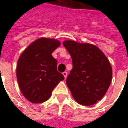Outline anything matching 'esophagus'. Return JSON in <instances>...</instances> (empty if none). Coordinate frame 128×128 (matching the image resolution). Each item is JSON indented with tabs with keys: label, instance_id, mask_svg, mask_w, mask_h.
<instances>
[{
	"label": "esophagus",
	"instance_id": "obj_1",
	"mask_svg": "<svg viewBox=\"0 0 128 128\" xmlns=\"http://www.w3.org/2000/svg\"><path fill=\"white\" fill-rule=\"evenodd\" d=\"M62 74H63V75H64V78L66 79V76H67V75H68V73H67L66 72H63Z\"/></svg>",
	"mask_w": 128,
	"mask_h": 128
}]
</instances>
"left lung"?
<instances>
[{
	"label": "left lung",
	"mask_w": 128,
	"mask_h": 128,
	"mask_svg": "<svg viewBox=\"0 0 128 128\" xmlns=\"http://www.w3.org/2000/svg\"><path fill=\"white\" fill-rule=\"evenodd\" d=\"M63 45L70 54L72 70L66 84L75 100L84 106L100 100L110 85L112 70L103 52L94 45L64 41Z\"/></svg>",
	"instance_id": "8db88e82"
}]
</instances>
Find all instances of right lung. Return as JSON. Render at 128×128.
Returning <instances> with one entry per match:
<instances>
[{
	"mask_svg": "<svg viewBox=\"0 0 128 128\" xmlns=\"http://www.w3.org/2000/svg\"><path fill=\"white\" fill-rule=\"evenodd\" d=\"M56 39L41 38L31 43L18 60L16 76L24 96L32 103L48 100L54 87L64 80L52 54L60 46Z\"/></svg>",
	"mask_w": 128,
	"mask_h": 128,
	"instance_id": "right-lung-1",
	"label": "right lung"
}]
</instances>
